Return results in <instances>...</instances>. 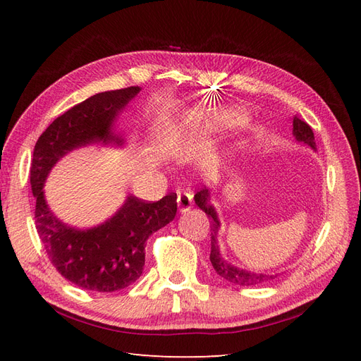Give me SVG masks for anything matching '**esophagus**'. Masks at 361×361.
Wrapping results in <instances>:
<instances>
[{
	"label": "esophagus",
	"mask_w": 361,
	"mask_h": 361,
	"mask_svg": "<svg viewBox=\"0 0 361 361\" xmlns=\"http://www.w3.org/2000/svg\"><path fill=\"white\" fill-rule=\"evenodd\" d=\"M178 206L180 212H187L188 209H191L192 206V194L191 192H179L178 195Z\"/></svg>",
	"instance_id": "esophagus-1"
}]
</instances>
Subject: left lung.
Here are the masks:
<instances>
[{"instance_id": "obj_1", "label": "left lung", "mask_w": 361, "mask_h": 361, "mask_svg": "<svg viewBox=\"0 0 361 361\" xmlns=\"http://www.w3.org/2000/svg\"><path fill=\"white\" fill-rule=\"evenodd\" d=\"M293 135L298 141H302V143L309 145L312 149H316L314 143V135L313 130L309 126V123H305L304 120L298 118L297 116L293 117ZM195 204H197L200 209L209 216L211 220V264L214 269L216 271L218 276H221L227 281L235 283V285L239 286H256L260 285V283H265L268 280L276 279L277 276H267V274H256V272H250L239 269L233 265L228 264L227 260H224L220 255V248L216 245V233H218V227H220V221H218L214 207L207 203L209 202V192H207L206 188L200 190L197 194H195Z\"/></svg>"}]
</instances>
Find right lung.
Returning <instances> with one entry per match:
<instances>
[{
  "mask_svg": "<svg viewBox=\"0 0 361 361\" xmlns=\"http://www.w3.org/2000/svg\"><path fill=\"white\" fill-rule=\"evenodd\" d=\"M140 92L138 87L97 93L57 117L35 146L30 183L36 197L35 220L51 264L73 285L94 292L125 289L140 279L145 267L147 238L173 221L176 192L158 202L128 197L111 220L78 231L59 221L43 197L49 170L69 150L92 141H116L111 123L117 113Z\"/></svg>",
  "mask_w": 361,
  "mask_h": 361,
  "instance_id": "add662e5",
  "label": "right lung"
}]
</instances>
